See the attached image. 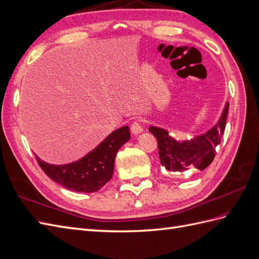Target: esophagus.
<instances>
[{
  "mask_svg": "<svg viewBox=\"0 0 259 259\" xmlns=\"http://www.w3.org/2000/svg\"><path fill=\"white\" fill-rule=\"evenodd\" d=\"M143 127L142 125H140L139 122H133L131 125V132L133 133L134 135H138L140 133H143Z\"/></svg>",
  "mask_w": 259,
  "mask_h": 259,
  "instance_id": "esophagus-1",
  "label": "esophagus"
}]
</instances>
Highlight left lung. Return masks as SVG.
Instances as JSON below:
<instances>
[{"instance_id": "1", "label": "left lung", "mask_w": 259, "mask_h": 259, "mask_svg": "<svg viewBox=\"0 0 259 259\" xmlns=\"http://www.w3.org/2000/svg\"><path fill=\"white\" fill-rule=\"evenodd\" d=\"M228 111L229 103L227 101L214 126L189 140L175 139L166 130L151 125L149 132L158 140L162 165L169 171H184L191 166L201 170L206 168L215 158L216 146L221 144Z\"/></svg>"}]
</instances>
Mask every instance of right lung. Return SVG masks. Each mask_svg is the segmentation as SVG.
<instances>
[{"label": "right lung", "instance_id": "1", "mask_svg": "<svg viewBox=\"0 0 259 259\" xmlns=\"http://www.w3.org/2000/svg\"><path fill=\"white\" fill-rule=\"evenodd\" d=\"M130 138L128 126L117 128L83 158L62 165H54L35 156L38 165L53 182L76 192H96L111 179L115 155Z\"/></svg>", "mask_w": 259, "mask_h": 259}]
</instances>
